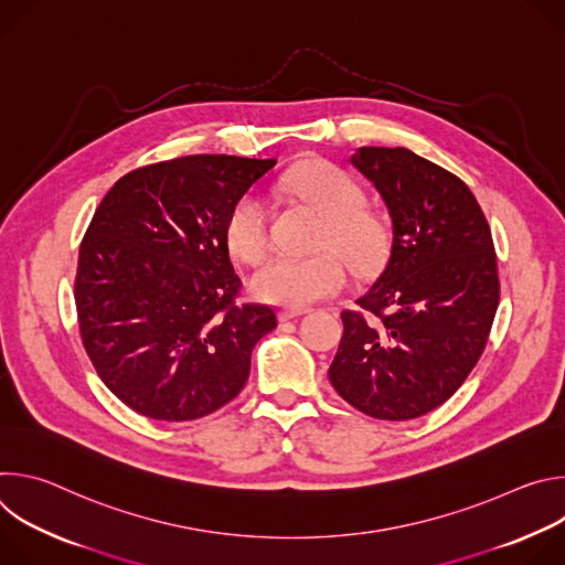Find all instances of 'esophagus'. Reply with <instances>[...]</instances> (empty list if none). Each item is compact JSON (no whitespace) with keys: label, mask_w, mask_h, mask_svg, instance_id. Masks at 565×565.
<instances>
[{"label":"esophagus","mask_w":565,"mask_h":565,"mask_svg":"<svg viewBox=\"0 0 565 565\" xmlns=\"http://www.w3.org/2000/svg\"><path fill=\"white\" fill-rule=\"evenodd\" d=\"M308 312V308H281L279 310V319H295V317H299V315H306Z\"/></svg>","instance_id":"1"}]
</instances>
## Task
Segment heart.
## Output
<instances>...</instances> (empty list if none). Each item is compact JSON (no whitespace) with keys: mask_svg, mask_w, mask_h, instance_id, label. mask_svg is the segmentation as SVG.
Returning <instances> with one entry per match:
<instances>
[{"mask_svg":"<svg viewBox=\"0 0 565 565\" xmlns=\"http://www.w3.org/2000/svg\"><path fill=\"white\" fill-rule=\"evenodd\" d=\"M279 188L324 216L317 246H335L355 268L371 266L384 248V225L377 214L362 207L360 185L340 168L321 160L295 166ZM225 244L241 262H259L268 250V216L257 194L234 201L225 218ZM347 281V264L335 250L310 257H273L250 277L257 299L301 308L338 292Z\"/></svg>","mask_w":565,"mask_h":565,"instance_id":"b5f03b06","label":"heart"}]
</instances>
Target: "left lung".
I'll use <instances>...</instances> for the list:
<instances>
[{"label":"left lung","mask_w":565,"mask_h":565,"mask_svg":"<svg viewBox=\"0 0 565 565\" xmlns=\"http://www.w3.org/2000/svg\"><path fill=\"white\" fill-rule=\"evenodd\" d=\"M351 166L391 216L386 264L344 310L329 380L380 420L420 418L476 366L499 308L492 232L469 188L407 147H360Z\"/></svg>","instance_id":"obj_1"}]
</instances>
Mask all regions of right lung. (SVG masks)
Returning <instances> with one entry per match:
<instances>
[{"label":"right lung","instance_id":"obj_1","mask_svg":"<svg viewBox=\"0 0 565 565\" xmlns=\"http://www.w3.org/2000/svg\"><path fill=\"white\" fill-rule=\"evenodd\" d=\"M275 166L174 158L129 172L96 210L75 275L79 335L107 388L140 416L196 420L248 382L253 349L277 315L234 301L241 279L225 218Z\"/></svg>","mask_w":565,"mask_h":565}]
</instances>
